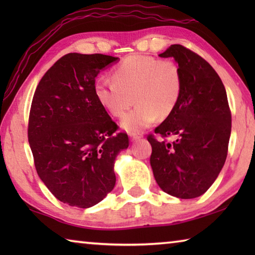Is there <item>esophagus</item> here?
I'll return each mask as SVG.
<instances>
[{
  "mask_svg": "<svg viewBox=\"0 0 255 255\" xmlns=\"http://www.w3.org/2000/svg\"><path fill=\"white\" fill-rule=\"evenodd\" d=\"M141 137H143V135H141V133H139V132H132V133H130V140L131 141H136L138 139H140Z\"/></svg>",
  "mask_w": 255,
  "mask_h": 255,
  "instance_id": "34e87169",
  "label": "esophagus"
}]
</instances>
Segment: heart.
Instances as JSON below:
<instances>
[{
  "label": "heart",
  "mask_w": 255,
  "mask_h": 255,
  "mask_svg": "<svg viewBox=\"0 0 255 255\" xmlns=\"http://www.w3.org/2000/svg\"><path fill=\"white\" fill-rule=\"evenodd\" d=\"M114 79H99L94 91L101 106L122 120L129 132H138L166 118L178 106L183 91V76L179 64L172 59L132 55L114 70Z\"/></svg>",
  "instance_id": "b5f03b06"
}]
</instances>
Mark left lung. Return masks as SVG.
<instances>
[{
    "label": "left lung",
    "instance_id": "left-lung-1",
    "mask_svg": "<svg viewBox=\"0 0 255 255\" xmlns=\"http://www.w3.org/2000/svg\"><path fill=\"white\" fill-rule=\"evenodd\" d=\"M159 57H173L183 76L178 106L148 135L150 166L164 192L197 198L210 188L225 164L232 129V115L221 77L208 62L181 45H171Z\"/></svg>",
    "mask_w": 255,
    "mask_h": 255
}]
</instances>
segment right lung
<instances>
[{
	"instance_id": "obj_1",
	"label": "right lung",
	"mask_w": 255,
	"mask_h": 255,
	"mask_svg": "<svg viewBox=\"0 0 255 255\" xmlns=\"http://www.w3.org/2000/svg\"><path fill=\"white\" fill-rule=\"evenodd\" d=\"M118 57L70 53L42 76L33 94L28 140L37 173L59 201L97 205L114 189L115 159L128 147L127 133L98 101L101 70Z\"/></svg>"
}]
</instances>
